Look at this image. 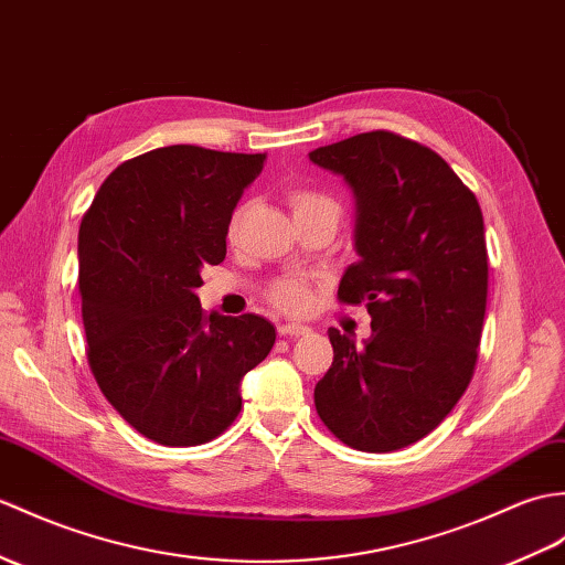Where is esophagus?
Segmentation results:
<instances>
[{
  "instance_id": "obj_1",
  "label": "esophagus",
  "mask_w": 565,
  "mask_h": 565,
  "mask_svg": "<svg viewBox=\"0 0 565 565\" xmlns=\"http://www.w3.org/2000/svg\"><path fill=\"white\" fill-rule=\"evenodd\" d=\"M308 332H310L308 327L300 324V322H284V324H279V334L281 337H303Z\"/></svg>"
}]
</instances>
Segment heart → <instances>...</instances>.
Wrapping results in <instances>:
<instances>
[{"label": "heart", "instance_id": "1", "mask_svg": "<svg viewBox=\"0 0 565 565\" xmlns=\"http://www.w3.org/2000/svg\"><path fill=\"white\" fill-rule=\"evenodd\" d=\"M288 206H291L296 223L322 218V221H330L332 226H337L339 216H342V204H339L332 194L320 192V190H310V188H298L294 192H288ZM245 212H247V204H241L233 212L231 223H228L231 238L238 235L241 223L245 218ZM271 300L281 310L300 312V310H306L310 306L312 294H310L308 281L296 279V277H286V279H279L277 284L271 286Z\"/></svg>", "mask_w": 565, "mask_h": 565}]
</instances>
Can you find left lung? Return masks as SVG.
<instances>
[{
	"instance_id": "1",
	"label": "left lung",
	"mask_w": 565,
	"mask_h": 565,
	"mask_svg": "<svg viewBox=\"0 0 565 565\" xmlns=\"http://www.w3.org/2000/svg\"><path fill=\"white\" fill-rule=\"evenodd\" d=\"M308 156L356 200L359 262L337 296L371 315L363 347L330 327L334 361L315 409L349 448L399 450L428 436L475 375L489 288L481 209L436 151L385 129Z\"/></svg>"
}]
</instances>
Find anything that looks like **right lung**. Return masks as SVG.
I'll return each instance as SVG.
<instances>
[{
  "label": "right lung",
  "mask_w": 565,
  "mask_h": 565,
  "mask_svg": "<svg viewBox=\"0 0 565 565\" xmlns=\"http://www.w3.org/2000/svg\"><path fill=\"white\" fill-rule=\"evenodd\" d=\"M267 153L190 143L153 149L105 178L78 228L88 363L125 422L153 443L202 445L241 412L243 377L274 324L204 315L202 269L226 257L235 204Z\"/></svg>",
  "instance_id": "1"
}]
</instances>
